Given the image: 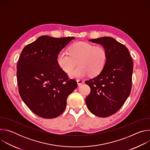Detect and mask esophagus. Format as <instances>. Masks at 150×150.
<instances>
[{
	"label": "esophagus",
	"mask_w": 150,
	"mask_h": 150,
	"mask_svg": "<svg viewBox=\"0 0 150 150\" xmlns=\"http://www.w3.org/2000/svg\"><path fill=\"white\" fill-rule=\"evenodd\" d=\"M76 82H77V84H78V85H82V84H83V83H84V82H83V81H82V80H80V79H78L77 81H76Z\"/></svg>",
	"instance_id": "obj_1"
}]
</instances>
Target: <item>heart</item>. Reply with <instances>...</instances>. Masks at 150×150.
<instances>
[{
  "instance_id": "obj_1",
  "label": "heart",
  "mask_w": 150,
  "mask_h": 150,
  "mask_svg": "<svg viewBox=\"0 0 150 150\" xmlns=\"http://www.w3.org/2000/svg\"><path fill=\"white\" fill-rule=\"evenodd\" d=\"M68 53L60 52L57 56V63L62 70L69 72L77 61L79 66L69 74L72 78H82L88 74L90 76L98 75L103 70L108 59V54L103 47L94 46L83 41L73 43L69 47Z\"/></svg>"
}]
</instances>
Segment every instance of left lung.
Instances as JSON below:
<instances>
[{
    "instance_id": "left-lung-1",
    "label": "left lung",
    "mask_w": 150,
    "mask_h": 150,
    "mask_svg": "<svg viewBox=\"0 0 150 150\" xmlns=\"http://www.w3.org/2000/svg\"><path fill=\"white\" fill-rule=\"evenodd\" d=\"M89 41L103 46L108 59L100 74L85 81L91 89L85 103L93 115L108 117L116 113L130 95L133 61L127 47L112 37Z\"/></svg>"
}]
</instances>
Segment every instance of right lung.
I'll return each instance as SVG.
<instances>
[{"label": "right lung", "mask_w": 150, "mask_h": 150, "mask_svg": "<svg viewBox=\"0 0 150 150\" xmlns=\"http://www.w3.org/2000/svg\"><path fill=\"white\" fill-rule=\"evenodd\" d=\"M74 37H38L27 45L17 65V82L20 96L35 115L55 118L66 108L68 96L76 88L74 79L58 65L57 56Z\"/></svg>", "instance_id": "right-lung-1"}]
</instances>
